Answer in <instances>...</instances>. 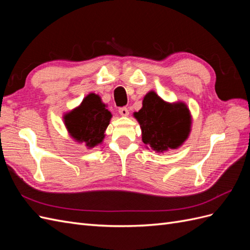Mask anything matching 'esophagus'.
<instances>
[{"mask_svg": "<svg viewBox=\"0 0 250 250\" xmlns=\"http://www.w3.org/2000/svg\"><path fill=\"white\" fill-rule=\"evenodd\" d=\"M119 112H120V115L123 116V117H127L128 115H129V110H128V108L125 107V106L120 107L119 108Z\"/></svg>", "mask_w": 250, "mask_h": 250, "instance_id": "34e87169", "label": "esophagus"}]
</instances>
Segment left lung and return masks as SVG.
Masks as SVG:
<instances>
[{
    "label": "left lung",
    "instance_id": "8db88e82",
    "mask_svg": "<svg viewBox=\"0 0 250 250\" xmlns=\"http://www.w3.org/2000/svg\"><path fill=\"white\" fill-rule=\"evenodd\" d=\"M134 117L141 125L144 144L157 152L177 148L190 132L191 118L186 105L166 103L154 92L145 96Z\"/></svg>",
    "mask_w": 250,
    "mask_h": 250
}]
</instances>
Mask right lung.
<instances>
[{"label":"right lung","instance_id":"right-lung-1","mask_svg":"<svg viewBox=\"0 0 250 250\" xmlns=\"http://www.w3.org/2000/svg\"><path fill=\"white\" fill-rule=\"evenodd\" d=\"M110 118L111 113L105 108L100 97L89 94L78 108L64 117V123L74 139L94 147L103 141Z\"/></svg>","mask_w":250,"mask_h":250}]
</instances>
